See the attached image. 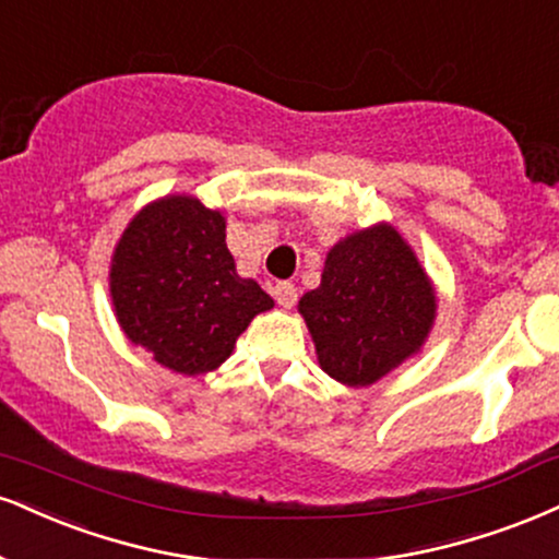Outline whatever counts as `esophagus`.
Returning a JSON list of instances; mask_svg holds the SVG:
<instances>
[{
    "label": "esophagus",
    "instance_id": "esophagus-1",
    "mask_svg": "<svg viewBox=\"0 0 559 559\" xmlns=\"http://www.w3.org/2000/svg\"><path fill=\"white\" fill-rule=\"evenodd\" d=\"M273 297L284 309H292L297 305V286L288 284V281H281V284L273 286Z\"/></svg>",
    "mask_w": 559,
    "mask_h": 559
}]
</instances>
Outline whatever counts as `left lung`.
Returning <instances> with one entry per match:
<instances>
[{
	"label": "left lung",
	"instance_id": "8db88e82",
	"mask_svg": "<svg viewBox=\"0 0 559 559\" xmlns=\"http://www.w3.org/2000/svg\"><path fill=\"white\" fill-rule=\"evenodd\" d=\"M320 369L367 388L427 344L437 292L399 228L374 224L328 250L320 286L299 299Z\"/></svg>",
	"mask_w": 559,
	"mask_h": 559
}]
</instances>
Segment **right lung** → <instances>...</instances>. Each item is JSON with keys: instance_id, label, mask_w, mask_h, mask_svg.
I'll list each match as a JSON object with an SVG mask.
<instances>
[{"instance_id": "obj_1", "label": "right lung", "mask_w": 559, "mask_h": 559, "mask_svg": "<svg viewBox=\"0 0 559 559\" xmlns=\"http://www.w3.org/2000/svg\"><path fill=\"white\" fill-rule=\"evenodd\" d=\"M109 294L127 338L185 378L224 365L247 325L273 307L258 281L237 273L224 213L192 194H166L134 213L114 247Z\"/></svg>"}]
</instances>
